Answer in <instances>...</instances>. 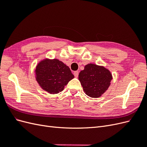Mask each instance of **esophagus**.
I'll return each instance as SVG.
<instances>
[{
    "mask_svg": "<svg viewBox=\"0 0 147 147\" xmlns=\"http://www.w3.org/2000/svg\"><path fill=\"white\" fill-rule=\"evenodd\" d=\"M78 71H75V72H74V76L76 77V78H77L78 77Z\"/></svg>",
    "mask_w": 147,
    "mask_h": 147,
    "instance_id": "obj_1",
    "label": "esophagus"
}]
</instances>
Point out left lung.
<instances>
[{
  "instance_id": "left-lung-1",
  "label": "left lung",
  "mask_w": 147,
  "mask_h": 147,
  "mask_svg": "<svg viewBox=\"0 0 147 147\" xmlns=\"http://www.w3.org/2000/svg\"><path fill=\"white\" fill-rule=\"evenodd\" d=\"M78 80L86 95L97 98L107 90L112 75L104 66L88 64L80 72Z\"/></svg>"
}]
</instances>
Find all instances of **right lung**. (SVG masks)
<instances>
[{"instance_id": "1", "label": "right lung", "mask_w": 147, "mask_h": 147, "mask_svg": "<svg viewBox=\"0 0 147 147\" xmlns=\"http://www.w3.org/2000/svg\"><path fill=\"white\" fill-rule=\"evenodd\" d=\"M35 78L43 90L50 94H57L74 78L70 68L58 59H43L35 70Z\"/></svg>"}]
</instances>
